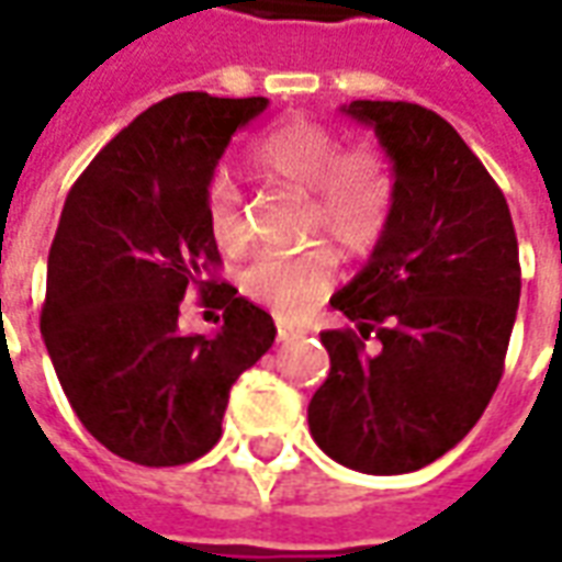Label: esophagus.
Masks as SVG:
<instances>
[{"label": "esophagus", "mask_w": 562, "mask_h": 562, "mask_svg": "<svg viewBox=\"0 0 562 562\" xmlns=\"http://www.w3.org/2000/svg\"><path fill=\"white\" fill-rule=\"evenodd\" d=\"M294 337H301V330L289 325V322H277V340L285 342V340H294Z\"/></svg>", "instance_id": "1"}]
</instances>
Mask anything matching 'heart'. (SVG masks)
<instances>
[{"label": "heart", "instance_id": "1", "mask_svg": "<svg viewBox=\"0 0 562 562\" xmlns=\"http://www.w3.org/2000/svg\"><path fill=\"white\" fill-rule=\"evenodd\" d=\"M249 165L268 180L304 189L310 198L306 228L313 237L364 256L389 232L397 180L389 156L373 144L340 147V140L318 120L285 116L249 144ZM204 220L222 252H244L249 244L244 195L228 173H216L204 189ZM337 280V256L328 246H310L292 256H258L240 273L256 304L277 316H306Z\"/></svg>", "mask_w": 562, "mask_h": 562}]
</instances>
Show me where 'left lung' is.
I'll list each match as a JSON object with an SVG mask.
<instances>
[{
  "label": "left lung",
  "instance_id": "8db88e82",
  "mask_svg": "<svg viewBox=\"0 0 562 562\" xmlns=\"http://www.w3.org/2000/svg\"><path fill=\"white\" fill-rule=\"evenodd\" d=\"M342 111L376 132L397 201L364 270L330 297L355 328L322 330L330 373L306 415L328 458L401 475L458 446L494 397L520 301L518 237L506 195L442 116L367 99Z\"/></svg>",
  "mask_w": 562,
  "mask_h": 562
}]
</instances>
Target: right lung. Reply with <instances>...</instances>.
Wrapping results in <instances>:
<instances>
[{"instance_id": "right-lung-1", "label": "right lung", "mask_w": 562, "mask_h": 562, "mask_svg": "<svg viewBox=\"0 0 562 562\" xmlns=\"http://www.w3.org/2000/svg\"><path fill=\"white\" fill-rule=\"evenodd\" d=\"M265 108L261 95L177 92L135 116L68 192L42 337L80 424L116 458L180 467L207 454L228 391L277 337L261 306L207 277L222 258L204 220L222 153ZM192 288L223 310L210 338L176 328Z\"/></svg>"}]
</instances>
